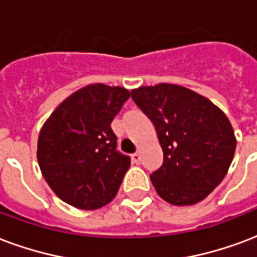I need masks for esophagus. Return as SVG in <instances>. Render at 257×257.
Listing matches in <instances>:
<instances>
[{
    "instance_id": "obj_1",
    "label": "esophagus",
    "mask_w": 257,
    "mask_h": 257,
    "mask_svg": "<svg viewBox=\"0 0 257 257\" xmlns=\"http://www.w3.org/2000/svg\"><path fill=\"white\" fill-rule=\"evenodd\" d=\"M132 162L135 164H140V162H142V156H140V154H133L132 155Z\"/></svg>"
}]
</instances>
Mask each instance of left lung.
I'll return each instance as SVG.
<instances>
[{
    "label": "left lung",
    "mask_w": 257,
    "mask_h": 257,
    "mask_svg": "<svg viewBox=\"0 0 257 257\" xmlns=\"http://www.w3.org/2000/svg\"><path fill=\"white\" fill-rule=\"evenodd\" d=\"M156 129L163 164L151 174L160 198L175 206L201 202L226 175L236 151L232 124L206 97L179 85L132 90Z\"/></svg>",
    "instance_id": "obj_1"
}]
</instances>
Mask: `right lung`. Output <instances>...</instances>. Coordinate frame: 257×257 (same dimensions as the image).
I'll return each mask as SVG.
<instances>
[{
	"mask_svg": "<svg viewBox=\"0 0 257 257\" xmlns=\"http://www.w3.org/2000/svg\"><path fill=\"white\" fill-rule=\"evenodd\" d=\"M131 91L93 83L76 90L44 122L37 140V162L59 198L82 210H95L114 198L129 156L115 150L110 124Z\"/></svg>",
	"mask_w": 257,
	"mask_h": 257,
	"instance_id": "add662e5",
	"label": "right lung"
}]
</instances>
